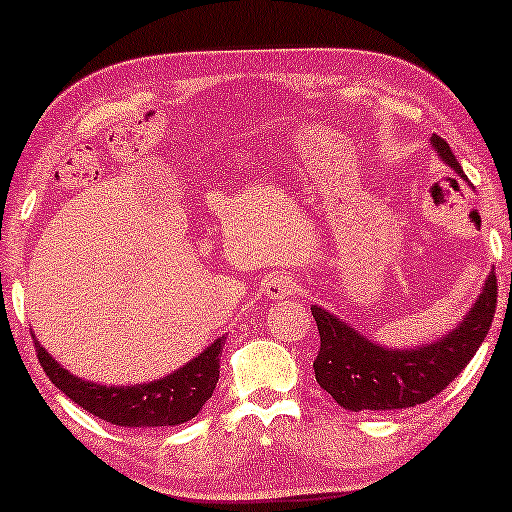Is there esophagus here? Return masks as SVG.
Here are the masks:
<instances>
[{
	"label": "esophagus",
	"mask_w": 512,
	"mask_h": 512,
	"mask_svg": "<svg viewBox=\"0 0 512 512\" xmlns=\"http://www.w3.org/2000/svg\"><path fill=\"white\" fill-rule=\"evenodd\" d=\"M264 292H266V297H271V299H285V297H290L292 292H297V280L290 276H271L269 280H266Z\"/></svg>",
	"instance_id": "esophagus-1"
}]
</instances>
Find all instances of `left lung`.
Masks as SVG:
<instances>
[{"instance_id": "8db88e82", "label": "left lung", "mask_w": 512, "mask_h": 512, "mask_svg": "<svg viewBox=\"0 0 512 512\" xmlns=\"http://www.w3.org/2000/svg\"><path fill=\"white\" fill-rule=\"evenodd\" d=\"M431 148L466 181L464 169L441 136H431ZM494 311V271H489L478 299L455 329L434 343L413 348H387L322 306H311L320 331L315 380L338 406L355 413L417 406L434 399L466 369L492 327Z\"/></svg>"}]
</instances>
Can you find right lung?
<instances>
[{
  "instance_id": "1",
  "label": "right lung",
  "mask_w": 512,
  "mask_h": 512,
  "mask_svg": "<svg viewBox=\"0 0 512 512\" xmlns=\"http://www.w3.org/2000/svg\"><path fill=\"white\" fill-rule=\"evenodd\" d=\"M37 357L57 390L95 417L115 427H176L192 420L211 399L220 378V355L227 336H218L204 352L169 376L139 385H99L64 369L32 334Z\"/></svg>"
}]
</instances>
